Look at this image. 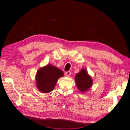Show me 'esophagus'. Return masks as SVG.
<instances>
[{
    "label": "esophagus",
    "mask_w": 130,
    "mask_h": 130,
    "mask_svg": "<svg viewBox=\"0 0 130 130\" xmlns=\"http://www.w3.org/2000/svg\"><path fill=\"white\" fill-rule=\"evenodd\" d=\"M71 74V72H70V71H68V72H66L65 73V75L66 76H69Z\"/></svg>",
    "instance_id": "1"
}]
</instances>
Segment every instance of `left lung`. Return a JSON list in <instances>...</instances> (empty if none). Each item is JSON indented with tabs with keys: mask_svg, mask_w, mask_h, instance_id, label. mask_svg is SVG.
Instances as JSON below:
<instances>
[{
	"mask_svg": "<svg viewBox=\"0 0 130 130\" xmlns=\"http://www.w3.org/2000/svg\"><path fill=\"white\" fill-rule=\"evenodd\" d=\"M75 79L77 88L81 92L86 91L92 86V78L84 69H82L80 72L76 75Z\"/></svg>",
	"mask_w": 130,
	"mask_h": 130,
	"instance_id": "obj_1",
	"label": "left lung"
}]
</instances>
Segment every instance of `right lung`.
<instances>
[{"label": "right lung", "instance_id": "right-lung-1", "mask_svg": "<svg viewBox=\"0 0 130 130\" xmlns=\"http://www.w3.org/2000/svg\"><path fill=\"white\" fill-rule=\"evenodd\" d=\"M61 70L52 65H47L38 70L36 74V86L42 93L50 92L55 87L59 77L63 76Z\"/></svg>", "mask_w": 130, "mask_h": 130}]
</instances>
